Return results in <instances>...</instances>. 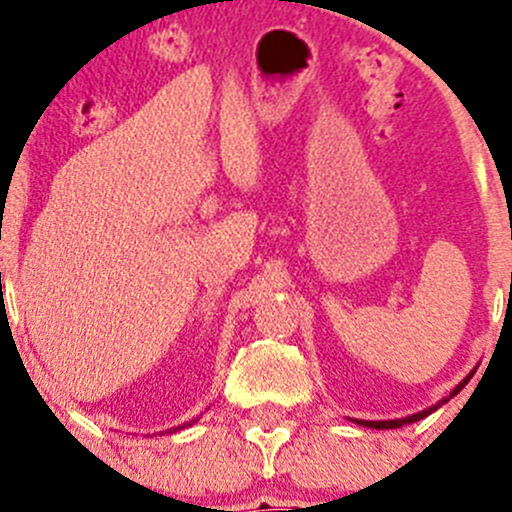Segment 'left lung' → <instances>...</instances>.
<instances>
[{
  "mask_svg": "<svg viewBox=\"0 0 512 512\" xmlns=\"http://www.w3.org/2000/svg\"><path fill=\"white\" fill-rule=\"evenodd\" d=\"M471 376L473 374H468L466 376V379H463L461 381V384H458L456 386V389H453L451 391V396H448V399H453V396H456L458 394V391H461L463 389V386H466L468 384V381H471ZM448 399H441V401H438V404L436 406H431V409H426V411H418V414H414V416H406V418H396V421H356V423H359V426H366V428H401V426H406V423H414V421H421V418H426L428 414H433V411H436L438 409V406H443V404H446V401Z\"/></svg>",
  "mask_w": 512,
  "mask_h": 512,
  "instance_id": "1",
  "label": "left lung"
}]
</instances>
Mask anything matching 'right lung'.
<instances>
[{"instance_id":"right-lung-1","label":"right lung","mask_w":512,"mask_h":512,"mask_svg":"<svg viewBox=\"0 0 512 512\" xmlns=\"http://www.w3.org/2000/svg\"><path fill=\"white\" fill-rule=\"evenodd\" d=\"M183 426H185V423H183ZM183 426H180V428H183Z\"/></svg>"}]
</instances>
